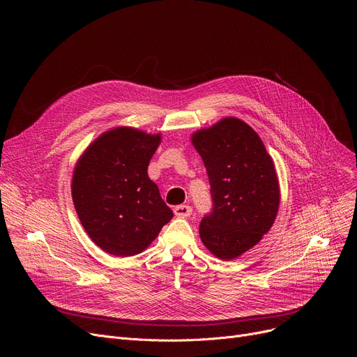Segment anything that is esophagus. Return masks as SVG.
Segmentation results:
<instances>
[{
    "instance_id": "1",
    "label": "esophagus",
    "mask_w": 357,
    "mask_h": 357,
    "mask_svg": "<svg viewBox=\"0 0 357 357\" xmlns=\"http://www.w3.org/2000/svg\"><path fill=\"white\" fill-rule=\"evenodd\" d=\"M174 213L178 216V218H189L192 215V206L189 205H179L174 209Z\"/></svg>"
}]
</instances>
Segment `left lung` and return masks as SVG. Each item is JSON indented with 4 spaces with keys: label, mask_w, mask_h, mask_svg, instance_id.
<instances>
[{
    "label": "left lung",
    "mask_w": 357,
    "mask_h": 357,
    "mask_svg": "<svg viewBox=\"0 0 357 357\" xmlns=\"http://www.w3.org/2000/svg\"><path fill=\"white\" fill-rule=\"evenodd\" d=\"M206 167L212 212L202 219L199 234L222 260H233L256 245L271 229L280 185L274 162L261 138L244 121L227 117L192 135Z\"/></svg>",
    "instance_id": "obj_1"
}]
</instances>
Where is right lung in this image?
<instances>
[{
    "mask_svg": "<svg viewBox=\"0 0 357 357\" xmlns=\"http://www.w3.org/2000/svg\"><path fill=\"white\" fill-rule=\"evenodd\" d=\"M160 142L161 134L117 127L94 139L75 167L76 213L89 237L112 256L144 251L174 216L146 172Z\"/></svg>",
    "mask_w": 357,
    "mask_h": 357,
    "instance_id": "obj_1",
    "label": "right lung"
}]
</instances>
